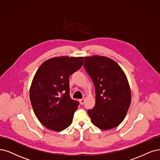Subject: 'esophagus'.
Masks as SVG:
<instances>
[{
	"mask_svg": "<svg viewBox=\"0 0 160 160\" xmlns=\"http://www.w3.org/2000/svg\"><path fill=\"white\" fill-rule=\"evenodd\" d=\"M79 102H80V104L81 105H83L84 103V102H85V99H80V100H79Z\"/></svg>",
	"mask_w": 160,
	"mask_h": 160,
	"instance_id": "1",
	"label": "esophagus"
}]
</instances>
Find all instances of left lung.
Listing matches in <instances>:
<instances>
[{
  "instance_id": "8db88e82",
  "label": "left lung",
  "mask_w": 160,
  "mask_h": 160,
  "mask_svg": "<svg viewBox=\"0 0 160 160\" xmlns=\"http://www.w3.org/2000/svg\"><path fill=\"white\" fill-rule=\"evenodd\" d=\"M84 68L96 90V104L88 113L94 125L102 130L119 126L131 102L127 77L116 62L101 56L84 57Z\"/></svg>"
}]
</instances>
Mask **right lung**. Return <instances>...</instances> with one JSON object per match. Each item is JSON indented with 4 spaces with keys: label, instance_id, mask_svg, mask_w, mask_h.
<instances>
[{
    "label": "right lung",
    "instance_id": "1",
    "mask_svg": "<svg viewBox=\"0 0 160 160\" xmlns=\"http://www.w3.org/2000/svg\"><path fill=\"white\" fill-rule=\"evenodd\" d=\"M83 62L84 57H55L37 70L29 98L35 115L46 128L59 132L72 123L79 102L70 96L69 77Z\"/></svg>",
    "mask_w": 160,
    "mask_h": 160
}]
</instances>
